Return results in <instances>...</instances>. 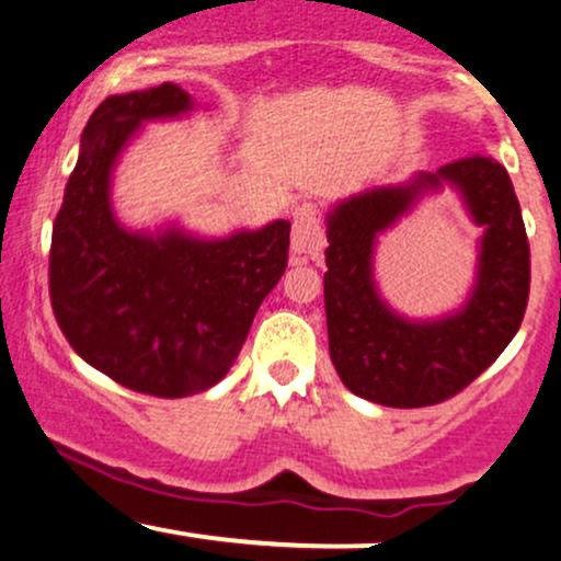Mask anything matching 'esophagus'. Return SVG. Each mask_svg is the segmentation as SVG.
Wrapping results in <instances>:
<instances>
[{"instance_id":"1","label":"esophagus","mask_w":561,"mask_h":561,"mask_svg":"<svg viewBox=\"0 0 561 561\" xmlns=\"http://www.w3.org/2000/svg\"><path fill=\"white\" fill-rule=\"evenodd\" d=\"M327 244L319 208L313 203H298L293 208V253L298 259H319Z\"/></svg>"}]
</instances>
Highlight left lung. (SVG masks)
<instances>
[{"mask_svg":"<svg viewBox=\"0 0 561 561\" xmlns=\"http://www.w3.org/2000/svg\"><path fill=\"white\" fill-rule=\"evenodd\" d=\"M448 183L486 229L476 287L459 312L416 322L396 314L374 285V248L419 197ZM324 308L330 358L358 398L420 409L465 390L504 353L523 324L530 295V244L504 165L469 156L416 173L411 182L375 186L337 203L327 216Z\"/></svg>","mask_w":561,"mask_h":561,"instance_id":"8db88e82","label":"left lung"}]
</instances>
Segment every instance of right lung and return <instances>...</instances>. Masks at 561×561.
<instances>
[{
    "label": "right lung",
    "mask_w": 561,
    "mask_h": 561,
    "mask_svg": "<svg viewBox=\"0 0 561 561\" xmlns=\"http://www.w3.org/2000/svg\"><path fill=\"white\" fill-rule=\"evenodd\" d=\"M192 107L169 81L107 96L81 134L49 250V298L70 347L124 388L158 398L195 396L227 377L289 250V221L221 240L121 227L111 179L128 139L145 121Z\"/></svg>",
    "instance_id": "add662e5"
}]
</instances>
